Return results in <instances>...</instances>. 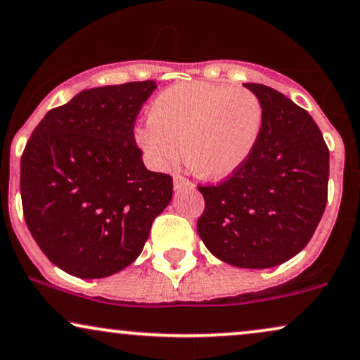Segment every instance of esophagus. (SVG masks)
<instances>
[{
  "label": "esophagus",
  "instance_id": "obj_1",
  "mask_svg": "<svg viewBox=\"0 0 360 360\" xmlns=\"http://www.w3.org/2000/svg\"><path fill=\"white\" fill-rule=\"evenodd\" d=\"M194 186L191 183L189 179H186L184 176L181 174H176L174 176V189L176 191H184V189H193Z\"/></svg>",
  "mask_w": 360,
  "mask_h": 360
}]
</instances>
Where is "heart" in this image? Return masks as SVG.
Here are the masks:
<instances>
[{"mask_svg": "<svg viewBox=\"0 0 360 360\" xmlns=\"http://www.w3.org/2000/svg\"><path fill=\"white\" fill-rule=\"evenodd\" d=\"M262 104L251 91L209 83H181L159 93L136 144L156 169L179 159L204 179L219 181L243 167L256 148Z\"/></svg>", "mask_w": 360, "mask_h": 360, "instance_id": "heart-1", "label": "heart"}]
</instances>
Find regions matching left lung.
Returning <instances> with one entry per match:
<instances>
[{"instance_id": "8db88e82", "label": "left lung", "mask_w": 360, "mask_h": 360, "mask_svg": "<svg viewBox=\"0 0 360 360\" xmlns=\"http://www.w3.org/2000/svg\"><path fill=\"white\" fill-rule=\"evenodd\" d=\"M262 104L257 144L243 167L206 201L198 234L214 256L243 269H267L299 254L327 204L329 149L306 109L279 91L244 83Z\"/></svg>"}]
</instances>
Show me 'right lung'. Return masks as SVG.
I'll return each mask as SVG.
<instances>
[{
    "label": "right lung",
    "instance_id": "obj_1",
    "mask_svg": "<svg viewBox=\"0 0 360 360\" xmlns=\"http://www.w3.org/2000/svg\"><path fill=\"white\" fill-rule=\"evenodd\" d=\"M156 88V81H138L81 91L51 109L26 144V226L68 274L99 279L124 269L171 202L172 177L146 169L133 131Z\"/></svg>",
    "mask_w": 360,
    "mask_h": 360
}]
</instances>
